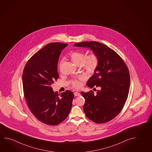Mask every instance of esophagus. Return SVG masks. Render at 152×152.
Listing matches in <instances>:
<instances>
[{"mask_svg":"<svg viewBox=\"0 0 152 152\" xmlns=\"http://www.w3.org/2000/svg\"><path fill=\"white\" fill-rule=\"evenodd\" d=\"M75 96H79L81 95V94L78 92H75L74 93Z\"/></svg>","mask_w":152,"mask_h":152,"instance_id":"1","label":"esophagus"}]
</instances>
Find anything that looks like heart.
<instances>
[{
  "mask_svg": "<svg viewBox=\"0 0 152 152\" xmlns=\"http://www.w3.org/2000/svg\"><path fill=\"white\" fill-rule=\"evenodd\" d=\"M72 61L76 65L83 64V68L87 73L92 74L95 71L99 63V59L95 54L91 53L86 56L83 53L79 51H75L70 55ZM84 63H83V62ZM62 62L60 63V65ZM71 86L75 89H78L81 87V83L77 80L71 82Z\"/></svg>",
  "mask_w": 152,
  "mask_h": 152,
  "instance_id": "obj_1",
  "label": "heart"
}]
</instances>
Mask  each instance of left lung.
Segmentation results:
<instances>
[{"instance_id": "obj_1", "label": "left lung", "mask_w": 152, "mask_h": 152, "mask_svg": "<svg viewBox=\"0 0 152 152\" xmlns=\"http://www.w3.org/2000/svg\"><path fill=\"white\" fill-rule=\"evenodd\" d=\"M74 46L90 49L99 59L94 74L87 86L91 88L99 87V90L96 95L92 90L81 93L86 100L85 114L97 124L110 121L121 112L128 98L130 87L128 67L117 53L103 44L83 42L74 44Z\"/></svg>"}]
</instances>
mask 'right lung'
<instances>
[{
  "label": "right lung",
  "instance_id": "obj_1",
  "mask_svg": "<svg viewBox=\"0 0 152 152\" xmlns=\"http://www.w3.org/2000/svg\"><path fill=\"white\" fill-rule=\"evenodd\" d=\"M67 44H48L28 61L23 73L24 95L32 114L45 124L56 126L68 116L74 94L70 90L58 94L51 84L59 75L57 63Z\"/></svg>",
  "mask_w": 152,
  "mask_h": 152
}]
</instances>
